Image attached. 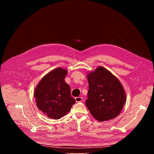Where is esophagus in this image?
Returning a JSON list of instances; mask_svg holds the SVG:
<instances>
[{
	"instance_id": "1",
	"label": "esophagus",
	"mask_w": 154,
	"mask_h": 154,
	"mask_svg": "<svg viewBox=\"0 0 154 154\" xmlns=\"http://www.w3.org/2000/svg\"><path fill=\"white\" fill-rule=\"evenodd\" d=\"M75 100L77 102H80L82 101V98L81 97H77L75 98Z\"/></svg>"
}]
</instances>
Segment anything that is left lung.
Returning <instances> with one entry per match:
<instances>
[{"label": "left lung", "instance_id": "1", "mask_svg": "<svg viewBox=\"0 0 154 154\" xmlns=\"http://www.w3.org/2000/svg\"><path fill=\"white\" fill-rule=\"evenodd\" d=\"M89 83L85 104L92 116L100 122L117 117L126 102V94L119 79L102 66L86 75Z\"/></svg>", "mask_w": 154, "mask_h": 154}]
</instances>
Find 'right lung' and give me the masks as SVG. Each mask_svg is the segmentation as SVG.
Returning <instances> with one entry per match:
<instances>
[{"instance_id": "1", "label": "right lung", "mask_w": 154, "mask_h": 154, "mask_svg": "<svg viewBox=\"0 0 154 154\" xmlns=\"http://www.w3.org/2000/svg\"><path fill=\"white\" fill-rule=\"evenodd\" d=\"M68 71L61 67L44 76L36 85L34 97L36 106L48 117L58 119L66 115L75 100L64 79Z\"/></svg>"}]
</instances>
